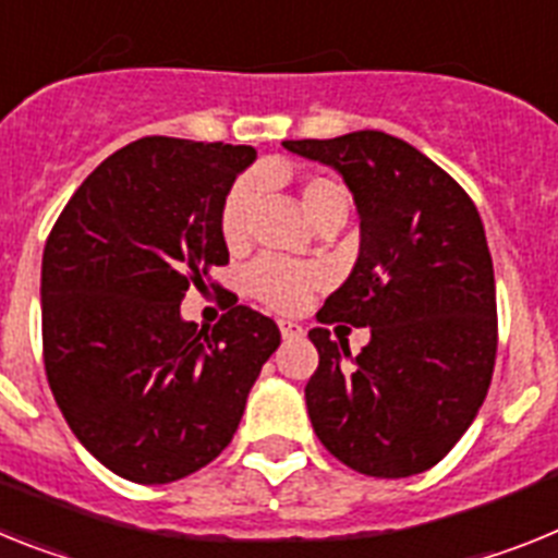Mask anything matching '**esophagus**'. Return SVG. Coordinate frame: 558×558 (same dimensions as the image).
<instances>
[{"instance_id":"esophagus-1","label":"esophagus","mask_w":558,"mask_h":558,"mask_svg":"<svg viewBox=\"0 0 558 558\" xmlns=\"http://www.w3.org/2000/svg\"><path fill=\"white\" fill-rule=\"evenodd\" d=\"M279 330H282V338H302L304 336V327L299 325V322H290V318H282L279 322Z\"/></svg>"}]
</instances>
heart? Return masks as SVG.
I'll list each match as a JSON object with an SVG mask.
<instances>
[{
	"instance_id": "heart-1",
	"label": "heart",
	"mask_w": 558,
	"mask_h": 558,
	"mask_svg": "<svg viewBox=\"0 0 558 558\" xmlns=\"http://www.w3.org/2000/svg\"><path fill=\"white\" fill-rule=\"evenodd\" d=\"M276 178H279L276 169L262 171V180H268V183H274ZM256 194H259V183L254 178L236 180L231 185V192L226 194V203H222L220 211V231L226 245L240 247L247 240V220H251ZM299 199H302L304 214L311 217L313 226H318L322 220H330V217L344 220L347 206H350L344 185L332 178H325V174L304 178L302 185H299ZM322 282H325V274L316 265L276 259V256H265V259L254 262L251 270H247L251 296H256L262 304H268L270 311L279 313L299 311L311 299L313 290L322 288Z\"/></svg>"
}]
</instances>
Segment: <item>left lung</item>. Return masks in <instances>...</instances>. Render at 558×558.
Segmentation results:
<instances>
[{"instance_id":"1","label":"left lung","mask_w":558,"mask_h":558,"mask_svg":"<svg viewBox=\"0 0 558 558\" xmlns=\"http://www.w3.org/2000/svg\"><path fill=\"white\" fill-rule=\"evenodd\" d=\"M282 146L332 166L361 217L355 268L318 322L369 327V344L352 355L327 327L311 330L318 369L304 401L313 432L366 477L421 474L449 454L492 387L497 288L477 206L387 132Z\"/></svg>"}]
</instances>
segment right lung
Returning a JSON list of instances; mask_svg holds the SVG:
<instances>
[{"instance_id":"right-lung-1","label":"right lung","mask_w":558,"mask_h":558,"mask_svg":"<svg viewBox=\"0 0 558 558\" xmlns=\"http://www.w3.org/2000/svg\"><path fill=\"white\" fill-rule=\"evenodd\" d=\"M254 157L141 137L78 185L47 236V380L81 446L118 477L160 485L211 463L282 341L274 318L233 293L211 330L180 316L185 290L228 265L220 211Z\"/></svg>"}]
</instances>
